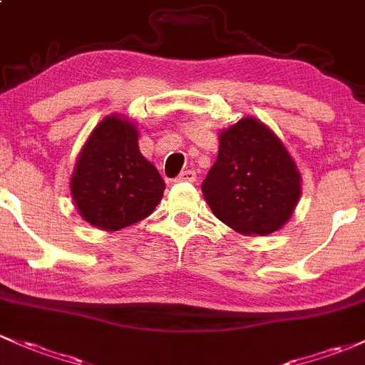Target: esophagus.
Instances as JSON below:
<instances>
[{"mask_svg":"<svg viewBox=\"0 0 365 365\" xmlns=\"http://www.w3.org/2000/svg\"><path fill=\"white\" fill-rule=\"evenodd\" d=\"M178 181H186V182L197 181V172H195V170H182L181 174L178 175Z\"/></svg>","mask_w":365,"mask_h":365,"instance_id":"obj_1","label":"esophagus"}]
</instances>
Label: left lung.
Segmentation results:
<instances>
[{"instance_id": "1", "label": "left lung", "mask_w": 365, "mask_h": 365, "mask_svg": "<svg viewBox=\"0 0 365 365\" xmlns=\"http://www.w3.org/2000/svg\"><path fill=\"white\" fill-rule=\"evenodd\" d=\"M202 191L219 221L247 237H266L291 219L301 175L284 143L247 116L221 132L217 160Z\"/></svg>"}]
</instances>
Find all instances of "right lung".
<instances>
[{"label": "right lung", "mask_w": 365, "mask_h": 365, "mask_svg": "<svg viewBox=\"0 0 365 365\" xmlns=\"http://www.w3.org/2000/svg\"><path fill=\"white\" fill-rule=\"evenodd\" d=\"M139 132L120 115L106 116L76 160L71 195L92 226L118 231L148 217L163 197L165 182L139 151Z\"/></svg>", "instance_id": "add662e5"}]
</instances>
